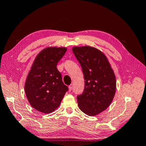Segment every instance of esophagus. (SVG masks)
<instances>
[{"label": "esophagus", "mask_w": 146, "mask_h": 146, "mask_svg": "<svg viewBox=\"0 0 146 146\" xmlns=\"http://www.w3.org/2000/svg\"><path fill=\"white\" fill-rule=\"evenodd\" d=\"M72 87H73V85H72V84L68 86V90H69V91L70 92L72 90Z\"/></svg>", "instance_id": "obj_1"}]
</instances>
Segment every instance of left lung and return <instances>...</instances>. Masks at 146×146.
Instances as JSON below:
<instances>
[{
	"label": "left lung",
	"mask_w": 146,
	"mask_h": 146,
	"mask_svg": "<svg viewBox=\"0 0 146 146\" xmlns=\"http://www.w3.org/2000/svg\"><path fill=\"white\" fill-rule=\"evenodd\" d=\"M72 51L82 68L83 92L77 96L79 108L88 115H96L111 103L116 90L115 76L108 60L97 48L85 46Z\"/></svg>",
	"instance_id": "left-lung-1"
}]
</instances>
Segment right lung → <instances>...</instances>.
<instances>
[{
    "label": "right lung",
    "instance_id": "1",
    "mask_svg": "<svg viewBox=\"0 0 146 146\" xmlns=\"http://www.w3.org/2000/svg\"><path fill=\"white\" fill-rule=\"evenodd\" d=\"M66 51L64 47H49L38 54L28 74L25 91L29 103L36 110L50 113L60 106L68 90L56 68Z\"/></svg>",
    "mask_w": 146,
    "mask_h": 146
}]
</instances>
